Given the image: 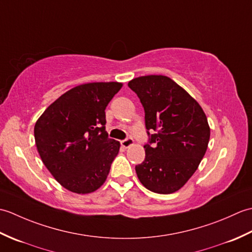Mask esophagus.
Here are the masks:
<instances>
[{"mask_svg":"<svg viewBox=\"0 0 252 252\" xmlns=\"http://www.w3.org/2000/svg\"><path fill=\"white\" fill-rule=\"evenodd\" d=\"M133 143H134V141H133L131 137H127V138H126V140L121 141V146L125 148H129L130 146L133 145Z\"/></svg>","mask_w":252,"mask_h":252,"instance_id":"1","label":"esophagus"}]
</instances>
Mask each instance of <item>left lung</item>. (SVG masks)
<instances>
[{
    "label": "left lung",
    "mask_w": 252,
    "mask_h": 252,
    "mask_svg": "<svg viewBox=\"0 0 252 252\" xmlns=\"http://www.w3.org/2000/svg\"><path fill=\"white\" fill-rule=\"evenodd\" d=\"M145 110L149 135L145 160L135 167L147 189L172 194L195 173L207 151L210 127L200 105L165 76H143L127 83Z\"/></svg>",
    "instance_id": "1"
}]
</instances>
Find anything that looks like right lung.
Returning a JSON list of instances; mask_svg holds the SVG:
<instances>
[{
	"mask_svg": "<svg viewBox=\"0 0 252 252\" xmlns=\"http://www.w3.org/2000/svg\"><path fill=\"white\" fill-rule=\"evenodd\" d=\"M121 88L119 82L78 85L35 122L34 140L42 161L66 189L89 194L105 183L120 148L105 131V109Z\"/></svg>",
	"mask_w": 252,
	"mask_h": 252,
	"instance_id": "1",
	"label": "right lung"
}]
</instances>
